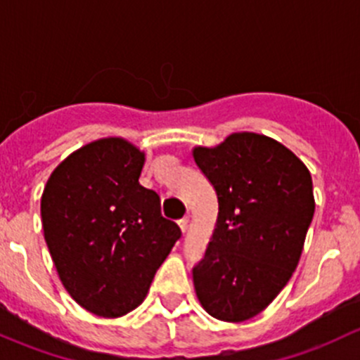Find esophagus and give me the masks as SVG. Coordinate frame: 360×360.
Masks as SVG:
<instances>
[{
	"mask_svg": "<svg viewBox=\"0 0 360 360\" xmlns=\"http://www.w3.org/2000/svg\"><path fill=\"white\" fill-rule=\"evenodd\" d=\"M179 225H180V229H181V232H185L188 229V217H184V218H180L179 220Z\"/></svg>",
	"mask_w": 360,
	"mask_h": 360,
	"instance_id": "1",
	"label": "esophagus"
}]
</instances>
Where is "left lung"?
Segmentation results:
<instances>
[{"label":"left lung","mask_w":360,"mask_h":360,"mask_svg":"<svg viewBox=\"0 0 360 360\" xmlns=\"http://www.w3.org/2000/svg\"><path fill=\"white\" fill-rule=\"evenodd\" d=\"M194 161L217 192L218 217L205 258L192 269L210 316L240 322L260 314L291 279L316 211L312 176L290 149L234 133Z\"/></svg>","instance_id":"left-lung-1"}]
</instances>
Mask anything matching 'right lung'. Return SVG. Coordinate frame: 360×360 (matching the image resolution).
Masks as SVG:
<instances>
[{
    "label": "right lung",
    "mask_w": 360,
    "mask_h": 360,
    "mask_svg": "<svg viewBox=\"0 0 360 360\" xmlns=\"http://www.w3.org/2000/svg\"><path fill=\"white\" fill-rule=\"evenodd\" d=\"M143 161L126 140H97L62 161L44 187L48 250L65 290L95 316L136 309L181 237L159 195L140 185Z\"/></svg>",
    "instance_id": "add662e5"
}]
</instances>
